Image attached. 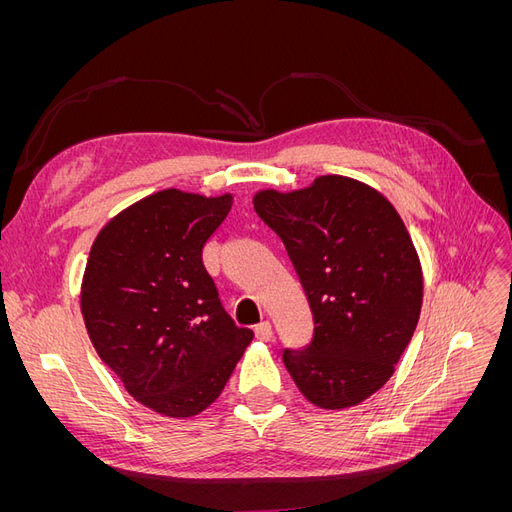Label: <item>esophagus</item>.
<instances>
[{"label": "esophagus", "mask_w": 512, "mask_h": 512, "mask_svg": "<svg viewBox=\"0 0 512 512\" xmlns=\"http://www.w3.org/2000/svg\"><path fill=\"white\" fill-rule=\"evenodd\" d=\"M254 333H256V337L260 339V342H271V337H273V329H271V322H260V324H256V329H254Z\"/></svg>", "instance_id": "obj_1"}]
</instances>
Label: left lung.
Wrapping results in <instances>:
<instances>
[{"label": "left lung", "instance_id": "left-lung-1", "mask_svg": "<svg viewBox=\"0 0 512 512\" xmlns=\"http://www.w3.org/2000/svg\"><path fill=\"white\" fill-rule=\"evenodd\" d=\"M254 209L277 237L312 309L314 335L284 365L318 408L361 404L393 376L416 329L423 273L395 207L339 175L309 188L258 192Z\"/></svg>", "mask_w": 512, "mask_h": 512}]
</instances>
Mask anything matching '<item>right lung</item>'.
I'll return each mask as SVG.
<instances>
[{"label": "right lung", "mask_w": 512, "mask_h": 512, "mask_svg": "<svg viewBox=\"0 0 512 512\" xmlns=\"http://www.w3.org/2000/svg\"><path fill=\"white\" fill-rule=\"evenodd\" d=\"M230 207V194L162 190L91 245L81 288L91 344L136 401L164 416L209 408L254 337L228 316L203 265Z\"/></svg>", "instance_id": "1"}]
</instances>
